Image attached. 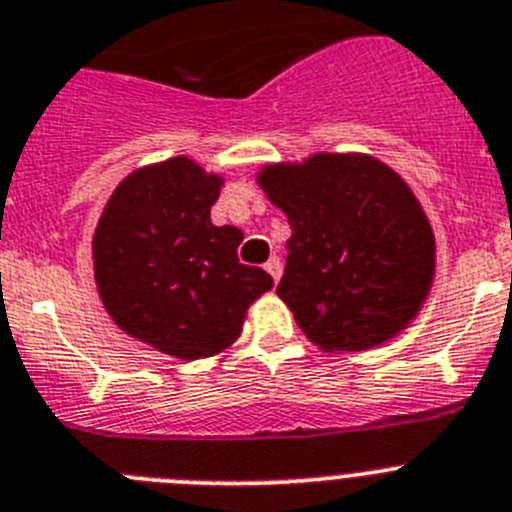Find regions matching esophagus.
Masks as SVG:
<instances>
[{"label": "esophagus", "instance_id": "obj_1", "mask_svg": "<svg viewBox=\"0 0 512 512\" xmlns=\"http://www.w3.org/2000/svg\"><path fill=\"white\" fill-rule=\"evenodd\" d=\"M265 270H268L270 275H273V281L278 283L281 281V273H283V265H281V260H278V257H270L268 262H265Z\"/></svg>", "mask_w": 512, "mask_h": 512}]
</instances>
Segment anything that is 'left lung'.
Masks as SVG:
<instances>
[{
  "label": "left lung",
  "mask_w": 512,
  "mask_h": 512,
  "mask_svg": "<svg viewBox=\"0 0 512 512\" xmlns=\"http://www.w3.org/2000/svg\"><path fill=\"white\" fill-rule=\"evenodd\" d=\"M291 224L278 296L314 345L376 348L417 317L435 237L410 185L368 154H311L257 175Z\"/></svg>",
  "instance_id": "left-lung-1"
}]
</instances>
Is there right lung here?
I'll list each match as a JSON object with an SVG mask.
<instances>
[{
	"instance_id": "add662e5",
	"label": "right lung",
	"mask_w": 512,
	"mask_h": 512,
	"mask_svg": "<svg viewBox=\"0 0 512 512\" xmlns=\"http://www.w3.org/2000/svg\"><path fill=\"white\" fill-rule=\"evenodd\" d=\"M221 185L188 157L141 167L113 190L92 237L110 319L180 361L224 353L250 304L273 288L265 270L239 262L242 231L213 226Z\"/></svg>"
}]
</instances>
